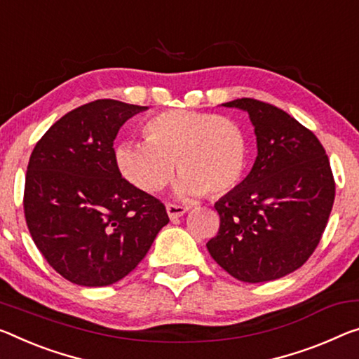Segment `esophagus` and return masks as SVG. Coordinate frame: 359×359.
Segmentation results:
<instances>
[{
	"label": "esophagus",
	"instance_id": "34e87169",
	"mask_svg": "<svg viewBox=\"0 0 359 359\" xmlns=\"http://www.w3.org/2000/svg\"><path fill=\"white\" fill-rule=\"evenodd\" d=\"M166 210H168V215L170 219H177V217H180V215H184L187 210H189V208L177 206V204H168Z\"/></svg>",
	"mask_w": 359,
	"mask_h": 359
}]
</instances>
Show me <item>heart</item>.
Here are the masks:
<instances>
[{"mask_svg": "<svg viewBox=\"0 0 359 359\" xmlns=\"http://www.w3.org/2000/svg\"><path fill=\"white\" fill-rule=\"evenodd\" d=\"M147 140L116 147L119 174L145 193L163 190L172 179L175 163L180 180L175 193L196 198L220 196L240 184L246 168L248 142L235 119L214 113L169 110L144 126Z\"/></svg>", "mask_w": 359, "mask_h": 359, "instance_id": "obj_1", "label": "heart"}]
</instances>
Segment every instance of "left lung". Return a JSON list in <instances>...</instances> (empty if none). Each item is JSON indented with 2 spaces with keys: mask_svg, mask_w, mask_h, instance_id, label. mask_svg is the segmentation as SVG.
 <instances>
[{
  "mask_svg": "<svg viewBox=\"0 0 359 359\" xmlns=\"http://www.w3.org/2000/svg\"><path fill=\"white\" fill-rule=\"evenodd\" d=\"M222 105L248 111L257 158L215 203L220 226L208 251L236 280H278L300 269L321 240L335 196L331 164L316 135L281 108L255 99Z\"/></svg>",
  "mask_w": 359,
  "mask_h": 359,
  "instance_id": "8db88e82",
  "label": "left lung"
}]
</instances>
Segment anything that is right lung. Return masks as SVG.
I'll return each instance as SVG.
<instances>
[{"label":"right lung","instance_id":"add662e5","mask_svg":"<svg viewBox=\"0 0 359 359\" xmlns=\"http://www.w3.org/2000/svg\"><path fill=\"white\" fill-rule=\"evenodd\" d=\"M147 107L100 99L68 111L32 151L24 212L39 252L65 280L108 286L129 275L169 222L166 208L119 174L113 142Z\"/></svg>","mask_w":359,"mask_h":359}]
</instances>
